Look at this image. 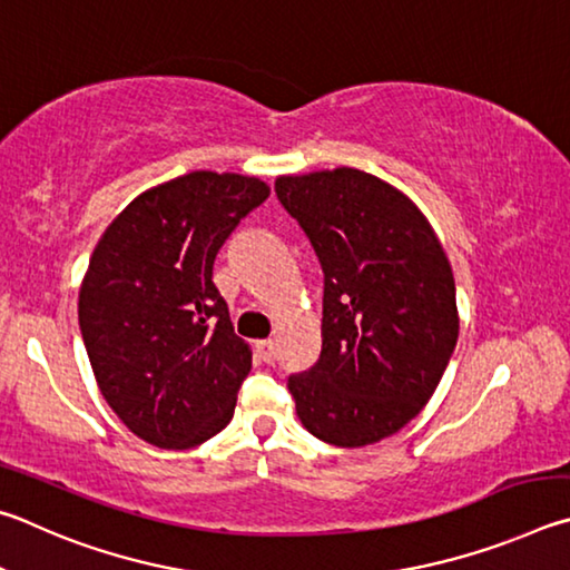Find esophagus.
Listing matches in <instances>:
<instances>
[{"label":"esophagus","instance_id":"1","mask_svg":"<svg viewBox=\"0 0 570 570\" xmlns=\"http://www.w3.org/2000/svg\"><path fill=\"white\" fill-rule=\"evenodd\" d=\"M255 351H257L259 361H263V363H275L277 351H275V343H273V341H259V343L255 345Z\"/></svg>","mask_w":570,"mask_h":570}]
</instances>
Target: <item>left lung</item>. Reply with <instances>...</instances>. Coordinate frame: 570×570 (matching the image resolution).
<instances>
[{"label": "left lung", "mask_w": 570, "mask_h": 570, "mask_svg": "<svg viewBox=\"0 0 570 570\" xmlns=\"http://www.w3.org/2000/svg\"><path fill=\"white\" fill-rule=\"evenodd\" d=\"M323 267V351L287 377L315 438L383 441L431 401L458 341L455 279L421 209L353 167L277 177Z\"/></svg>", "instance_id": "1"}]
</instances>
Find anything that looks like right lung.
<instances>
[{
    "label": "right lung",
    "instance_id": "add662e5",
    "mask_svg": "<svg viewBox=\"0 0 570 570\" xmlns=\"http://www.w3.org/2000/svg\"><path fill=\"white\" fill-rule=\"evenodd\" d=\"M267 195L257 177L199 169L132 199L95 247L79 331L105 401L147 443L183 451L233 421L253 353L213 265Z\"/></svg>",
    "mask_w": 570,
    "mask_h": 570
}]
</instances>
